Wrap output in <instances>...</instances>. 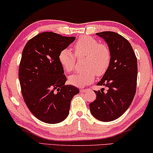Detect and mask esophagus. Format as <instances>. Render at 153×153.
<instances>
[{
	"instance_id": "1",
	"label": "esophagus",
	"mask_w": 153,
	"mask_h": 153,
	"mask_svg": "<svg viewBox=\"0 0 153 153\" xmlns=\"http://www.w3.org/2000/svg\"><path fill=\"white\" fill-rule=\"evenodd\" d=\"M88 89H84V88H81L80 89H79V91L80 92H86V91H88Z\"/></svg>"
}]
</instances>
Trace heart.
I'll return each mask as SVG.
<instances>
[{
    "label": "heart",
    "mask_w": 153,
    "mask_h": 153,
    "mask_svg": "<svg viewBox=\"0 0 153 153\" xmlns=\"http://www.w3.org/2000/svg\"><path fill=\"white\" fill-rule=\"evenodd\" d=\"M74 53L69 49H64L59 55V61L66 72H71L75 68L76 57H85L84 67L86 70L77 72L68 77L73 85L82 87L94 81L96 75L102 76L107 72L111 62V51L107 44L99 43L89 36H82L74 44Z\"/></svg>",
    "instance_id": "b5f03b06"
}]
</instances>
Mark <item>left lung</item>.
<instances>
[{"mask_svg": "<svg viewBox=\"0 0 153 153\" xmlns=\"http://www.w3.org/2000/svg\"><path fill=\"white\" fill-rule=\"evenodd\" d=\"M102 37L111 51L109 68L98 86L108 90L95 91L96 99L89 104L90 111L101 121H111L119 118L130 107L137 89V59L130 42L114 32L96 33Z\"/></svg>", "mask_w": 153, "mask_h": 153, "instance_id": "8db88e82", "label": "left lung"}]
</instances>
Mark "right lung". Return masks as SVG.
Instances as JSON below:
<instances>
[{"instance_id": "right-lung-1", "label": "right lung", "mask_w": 153, "mask_h": 153, "mask_svg": "<svg viewBox=\"0 0 153 153\" xmlns=\"http://www.w3.org/2000/svg\"><path fill=\"white\" fill-rule=\"evenodd\" d=\"M75 39L44 32L30 39L23 50L19 77L23 100L34 117L46 123L65 119L71 101L79 93L76 87L65 85L66 77L58 58Z\"/></svg>"}]
</instances>
